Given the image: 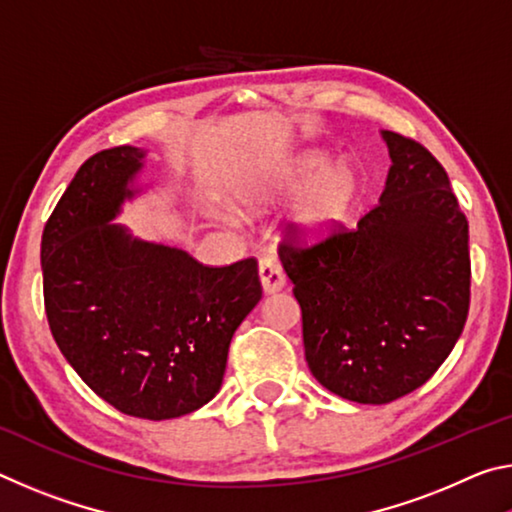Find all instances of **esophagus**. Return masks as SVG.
<instances>
[{
  "label": "esophagus",
  "mask_w": 512,
  "mask_h": 512,
  "mask_svg": "<svg viewBox=\"0 0 512 512\" xmlns=\"http://www.w3.org/2000/svg\"><path fill=\"white\" fill-rule=\"evenodd\" d=\"M259 282H262V289L266 296L284 289V284H287V275H284L282 266L277 264L275 257L259 259Z\"/></svg>",
  "instance_id": "1"
}]
</instances>
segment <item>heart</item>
Segmentation results:
<instances>
[{"instance_id": "b5f03b06", "label": "heart", "mask_w": 512, "mask_h": 512, "mask_svg": "<svg viewBox=\"0 0 512 512\" xmlns=\"http://www.w3.org/2000/svg\"><path fill=\"white\" fill-rule=\"evenodd\" d=\"M300 194L289 214V232L302 244H320L350 223L361 198V176L348 160L329 162L323 151H307L268 176L248 180L237 192L246 207L268 205Z\"/></svg>"}]
</instances>
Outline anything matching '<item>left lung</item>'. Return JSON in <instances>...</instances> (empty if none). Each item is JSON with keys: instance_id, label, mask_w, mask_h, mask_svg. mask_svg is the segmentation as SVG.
Returning <instances> with one entry per match:
<instances>
[{"instance_id": "left-lung-1", "label": "left lung", "mask_w": 512, "mask_h": 512, "mask_svg": "<svg viewBox=\"0 0 512 512\" xmlns=\"http://www.w3.org/2000/svg\"><path fill=\"white\" fill-rule=\"evenodd\" d=\"M381 137L391 169L357 228L311 248L280 246L311 375L359 404L420 388L449 357L470 309V235L447 171L409 137Z\"/></svg>"}]
</instances>
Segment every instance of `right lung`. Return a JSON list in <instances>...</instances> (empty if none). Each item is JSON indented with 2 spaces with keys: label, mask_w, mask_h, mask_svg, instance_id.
I'll list each match as a JSON object with an SVG mask.
<instances>
[{
  "label": "right lung",
  "mask_w": 512,
  "mask_h": 512,
  "mask_svg": "<svg viewBox=\"0 0 512 512\" xmlns=\"http://www.w3.org/2000/svg\"><path fill=\"white\" fill-rule=\"evenodd\" d=\"M146 151L115 146L81 164L42 232L45 309L60 352L101 400L171 420L219 393L232 334L262 298L257 262L212 268L115 223Z\"/></svg>",
  "instance_id": "1"
}]
</instances>
